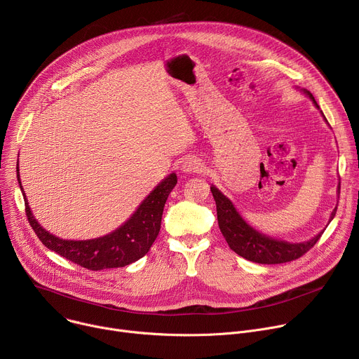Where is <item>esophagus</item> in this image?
<instances>
[{"instance_id": "34e87169", "label": "esophagus", "mask_w": 359, "mask_h": 359, "mask_svg": "<svg viewBox=\"0 0 359 359\" xmlns=\"http://www.w3.org/2000/svg\"><path fill=\"white\" fill-rule=\"evenodd\" d=\"M182 172L184 173H194V172H201L203 163L198 159H186L182 163Z\"/></svg>"}]
</instances>
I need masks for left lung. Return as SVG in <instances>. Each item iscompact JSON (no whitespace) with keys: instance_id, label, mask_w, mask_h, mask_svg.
<instances>
[{"instance_id":"obj_1","label":"left lung","mask_w":359,"mask_h":359,"mask_svg":"<svg viewBox=\"0 0 359 359\" xmlns=\"http://www.w3.org/2000/svg\"><path fill=\"white\" fill-rule=\"evenodd\" d=\"M320 109L314 96L305 90ZM217 208V220L222 234L224 236L229 247L241 255L243 259L259 264H281L299 259L306 251L311 250L320 240L324 231L318 233L309 241L304 243H288L262 234L248 226L244 219L236 210L234 204L215 186L210 187ZM337 209H334L330 222L334 219Z\"/></svg>"}]
</instances>
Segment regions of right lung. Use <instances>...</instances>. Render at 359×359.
<instances>
[{
	"mask_svg": "<svg viewBox=\"0 0 359 359\" xmlns=\"http://www.w3.org/2000/svg\"><path fill=\"white\" fill-rule=\"evenodd\" d=\"M17 177L22 190L18 168ZM176 183L177 176L175 173L169 175L149 193L130 219L119 229L104 237L79 241L60 238L42 229L32 216L24 190L22 194L28 222L42 244L83 269L99 271L129 266L142 259L150 250L161 230L165 203Z\"/></svg>",
	"mask_w": 359,
	"mask_h": 359,
	"instance_id": "add662e5",
	"label": "right lung"
}]
</instances>
